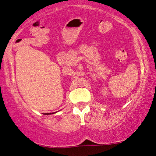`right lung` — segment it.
<instances>
[{
    "mask_svg": "<svg viewBox=\"0 0 156 156\" xmlns=\"http://www.w3.org/2000/svg\"><path fill=\"white\" fill-rule=\"evenodd\" d=\"M52 114V113H45L44 114Z\"/></svg>",
    "mask_w": 156,
    "mask_h": 156,
    "instance_id": "right-lung-1",
    "label": "right lung"
}]
</instances>
